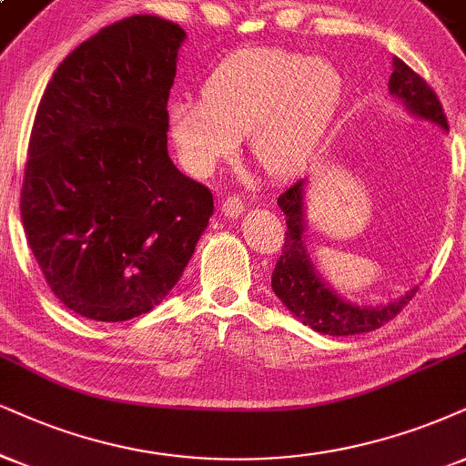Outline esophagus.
Returning <instances> with one entry per match:
<instances>
[{"label":"esophagus","mask_w":466,"mask_h":466,"mask_svg":"<svg viewBox=\"0 0 466 466\" xmlns=\"http://www.w3.org/2000/svg\"><path fill=\"white\" fill-rule=\"evenodd\" d=\"M222 214L227 218H238L244 214V200L239 197H228L222 200Z\"/></svg>","instance_id":"esophagus-1"}]
</instances>
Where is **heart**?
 I'll use <instances>...</instances> for the list:
<instances>
[{
  "label": "heart",
  "mask_w": 466,
  "mask_h": 466,
  "mask_svg": "<svg viewBox=\"0 0 466 466\" xmlns=\"http://www.w3.org/2000/svg\"><path fill=\"white\" fill-rule=\"evenodd\" d=\"M341 75L321 57L244 49L222 60L203 84V99H177L168 131L183 164L209 175L248 134L255 162L272 177L300 170L335 116Z\"/></svg>",
  "instance_id": "obj_1"
}]
</instances>
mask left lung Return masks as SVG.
<instances>
[{
	"label": "left lung",
	"mask_w": 466,
	"mask_h": 466,
	"mask_svg": "<svg viewBox=\"0 0 466 466\" xmlns=\"http://www.w3.org/2000/svg\"><path fill=\"white\" fill-rule=\"evenodd\" d=\"M389 93L409 110L412 116L428 120L447 131V118L434 90L412 71L409 65L393 57V73L389 79ZM279 207L285 214V242L277 268L272 272V289L291 315L311 326L321 335L346 337L380 329L391 321L417 294V287L406 291L400 300L376 307H359L343 300L335 289L315 272L307 242H304V179H298L279 197Z\"/></svg>",
	"instance_id": "obj_1"
}]
</instances>
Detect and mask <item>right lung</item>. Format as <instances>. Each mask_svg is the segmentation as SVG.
I'll list each match as a JSON object with an SVG mask.
<instances>
[{
	"mask_svg": "<svg viewBox=\"0 0 466 466\" xmlns=\"http://www.w3.org/2000/svg\"><path fill=\"white\" fill-rule=\"evenodd\" d=\"M183 40L153 15L112 23L62 60L40 99L21 220L54 296L86 319L157 307L214 214L166 147Z\"/></svg>",
	"mask_w": 466,
	"mask_h": 466,
	"instance_id": "right-lung-1",
	"label": "right lung"
}]
</instances>
